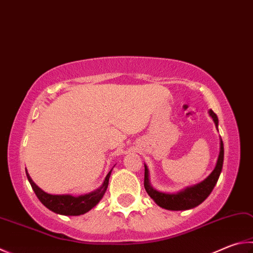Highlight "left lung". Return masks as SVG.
Returning a JSON list of instances; mask_svg holds the SVG:
<instances>
[{
	"label": "left lung",
	"instance_id": "8db88e82",
	"mask_svg": "<svg viewBox=\"0 0 253 253\" xmlns=\"http://www.w3.org/2000/svg\"><path fill=\"white\" fill-rule=\"evenodd\" d=\"M209 116L212 118V121L215 125V128L218 129V117L211 109H209ZM223 142L221 137H220V151L217 159V164L211 173L207 177L205 180H203L199 183L194 186L186 187L185 189H182L174 194H169V192H163L156 190L155 188L150 185L149 180V171L148 167L145 164V181L144 186L147 191V194L153 199L156 204L159 207H162L164 209L167 210H189L195 208V207L199 206L201 203L208 198V196L211 194V191L213 190V188L217 183L220 173L222 170V165H223Z\"/></svg>",
	"mask_w": 253,
	"mask_h": 253
}]
</instances>
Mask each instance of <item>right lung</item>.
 Returning <instances> with one entry per match:
<instances>
[{
    "label": "right lung",
    "instance_id": "1",
    "mask_svg": "<svg viewBox=\"0 0 253 253\" xmlns=\"http://www.w3.org/2000/svg\"><path fill=\"white\" fill-rule=\"evenodd\" d=\"M113 168L109 170L107 176L105 177L102 186L97 189L89 192V194L81 195V196H72V195H50L45 192L44 190L36 185L32 180L29 172L25 169L26 176L31 183L32 188L35 192V195L40 199L47 209L53 211L55 213L63 214V215H81L88 212L90 209L97 205L105 195L107 190L109 177H111Z\"/></svg>",
    "mask_w": 253,
    "mask_h": 253
}]
</instances>
